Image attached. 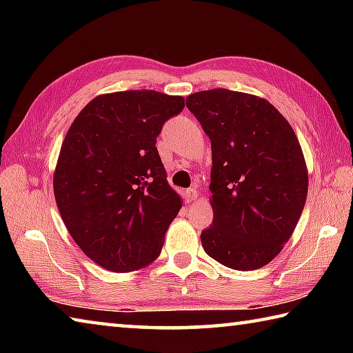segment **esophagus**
<instances>
[{
  "mask_svg": "<svg viewBox=\"0 0 353 353\" xmlns=\"http://www.w3.org/2000/svg\"><path fill=\"white\" fill-rule=\"evenodd\" d=\"M198 196H199V193L196 191V188H188L187 191H185V198H187V202L196 201L198 199Z\"/></svg>",
  "mask_w": 353,
  "mask_h": 353,
  "instance_id": "34e87169",
  "label": "esophagus"
}]
</instances>
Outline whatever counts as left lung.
Returning <instances> with one entry per match:
<instances>
[{
  "instance_id": "8db88e82",
  "label": "left lung",
  "mask_w": 353,
  "mask_h": 353,
  "mask_svg": "<svg viewBox=\"0 0 353 353\" xmlns=\"http://www.w3.org/2000/svg\"><path fill=\"white\" fill-rule=\"evenodd\" d=\"M187 107L212 141L213 223L202 230V248L232 270H259L290 240L305 205L297 137L254 94L213 88L190 94Z\"/></svg>"
}]
</instances>
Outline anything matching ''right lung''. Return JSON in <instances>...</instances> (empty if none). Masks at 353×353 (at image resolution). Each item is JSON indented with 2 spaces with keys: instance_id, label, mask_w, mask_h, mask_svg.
Instances as JSON below:
<instances>
[{
  "instance_id": "add662e5",
  "label": "right lung",
  "mask_w": 353,
  "mask_h": 353,
  "mask_svg": "<svg viewBox=\"0 0 353 353\" xmlns=\"http://www.w3.org/2000/svg\"><path fill=\"white\" fill-rule=\"evenodd\" d=\"M185 107L154 90L92 99L68 129L54 172L65 225L88 259L115 272L149 265L182 202L166 181L155 143Z\"/></svg>"
}]
</instances>
